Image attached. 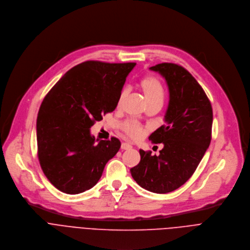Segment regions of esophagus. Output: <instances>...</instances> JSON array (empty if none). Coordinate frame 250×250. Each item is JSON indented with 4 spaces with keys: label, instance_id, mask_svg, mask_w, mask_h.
<instances>
[{
    "label": "esophagus",
    "instance_id": "esophagus-1",
    "mask_svg": "<svg viewBox=\"0 0 250 250\" xmlns=\"http://www.w3.org/2000/svg\"><path fill=\"white\" fill-rule=\"evenodd\" d=\"M131 147H132V146H131L129 143L123 142V143L121 144V148H122V149H130Z\"/></svg>",
    "mask_w": 250,
    "mask_h": 250
}]
</instances>
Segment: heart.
<instances>
[{
	"label": "heart",
	"mask_w": 250,
	"mask_h": 250,
	"mask_svg": "<svg viewBox=\"0 0 250 250\" xmlns=\"http://www.w3.org/2000/svg\"><path fill=\"white\" fill-rule=\"evenodd\" d=\"M140 84H141V89L143 91L144 97L147 104V106L154 105V104L163 105L164 99H165V87L163 83L160 81V79H158L155 76H146L141 81ZM126 94H127V89L124 88L119 95L118 104L122 103ZM120 129L127 136L133 139L140 138L144 133L143 127L134 120H126L122 122L120 124Z\"/></svg>",
	"instance_id": "obj_1"
}]
</instances>
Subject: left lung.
<instances>
[{"mask_svg": "<svg viewBox=\"0 0 250 250\" xmlns=\"http://www.w3.org/2000/svg\"><path fill=\"white\" fill-rule=\"evenodd\" d=\"M149 69L166 79L169 90L166 124L148 137L164 147L159 156L140 149L141 161L131 174L141 187L164 194L183 185L200 164L212 139L213 109L202 86L182 66L162 63Z\"/></svg>", "mask_w": 250, "mask_h": 250, "instance_id": "obj_1", "label": "left lung"}]
</instances>
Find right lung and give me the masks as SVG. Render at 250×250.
I'll return each mask as SVG.
<instances>
[{
	"label": "right lung",
	"mask_w": 250,
	"mask_h": 250,
	"mask_svg": "<svg viewBox=\"0 0 250 250\" xmlns=\"http://www.w3.org/2000/svg\"><path fill=\"white\" fill-rule=\"evenodd\" d=\"M135 65L85 61L45 95L36 121L37 156L43 173L58 190L79 194L90 189L119 151L117 138L96 144L89 128L114 111Z\"/></svg>",
	"instance_id": "right-lung-1"
}]
</instances>
